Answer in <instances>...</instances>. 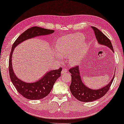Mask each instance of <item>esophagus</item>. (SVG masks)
I'll use <instances>...</instances> for the list:
<instances>
[{
	"mask_svg": "<svg viewBox=\"0 0 124 124\" xmlns=\"http://www.w3.org/2000/svg\"><path fill=\"white\" fill-rule=\"evenodd\" d=\"M67 72H68V70H67V69L64 68L62 71V74H63V73H65Z\"/></svg>",
	"mask_w": 124,
	"mask_h": 124,
	"instance_id": "1",
	"label": "esophagus"
}]
</instances>
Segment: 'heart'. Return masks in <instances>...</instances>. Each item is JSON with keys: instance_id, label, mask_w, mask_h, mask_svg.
I'll list each match as a JSON object with an SVG mask.
<instances>
[{"instance_id": "b5f03b06", "label": "heart", "mask_w": 124, "mask_h": 124, "mask_svg": "<svg viewBox=\"0 0 124 124\" xmlns=\"http://www.w3.org/2000/svg\"><path fill=\"white\" fill-rule=\"evenodd\" d=\"M84 34L81 32L65 35L58 39L55 47L59 55L68 58L71 66H76L83 59L87 49L84 42Z\"/></svg>"}]
</instances>
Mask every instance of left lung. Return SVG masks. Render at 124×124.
<instances>
[{
    "instance_id": "8db88e82",
    "label": "left lung",
    "mask_w": 124,
    "mask_h": 124,
    "mask_svg": "<svg viewBox=\"0 0 124 124\" xmlns=\"http://www.w3.org/2000/svg\"><path fill=\"white\" fill-rule=\"evenodd\" d=\"M93 29L99 45L105 46L114 52L111 42L107 37L96 27H93ZM69 72L71 73V83L70 86L71 93L78 100L85 102L94 101L103 97L109 90L114 78V75L111 81L103 87L93 89L88 87L82 81L79 66L70 69Z\"/></svg>"
}]
</instances>
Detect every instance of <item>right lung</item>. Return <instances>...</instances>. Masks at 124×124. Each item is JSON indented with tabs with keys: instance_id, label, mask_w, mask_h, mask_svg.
Here are the masks:
<instances>
[{
	"instance_id": "right-lung-1",
	"label": "right lung",
	"mask_w": 124,
	"mask_h": 124,
	"mask_svg": "<svg viewBox=\"0 0 124 124\" xmlns=\"http://www.w3.org/2000/svg\"><path fill=\"white\" fill-rule=\"evenodd\" d=\"M54 32L53 30L38 27H31L20 35L12 46L8 63L11 81L19 94L27 99L40 100L47 96L51 92L55 81L60 77L62 69L60 68L58 70L48 71L35 82H26L22 81L17 77L13 70L12 65L13 52L17 46L25 40L40 36L48 35Z\"/></svg>"
}]
</instances>
